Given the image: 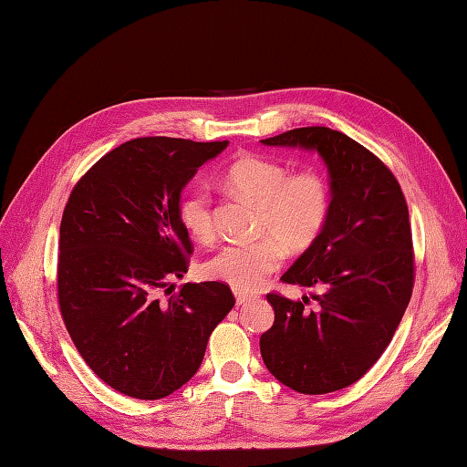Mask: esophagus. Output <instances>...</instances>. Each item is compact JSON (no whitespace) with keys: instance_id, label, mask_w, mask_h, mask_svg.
Instances as JSON below:
<instances>
[{"instance_id":"obj_1","label":"esophagus","mask_w":467,"mask_h":467,"mask_svg":"<svg viewBox=\"0 0 467 467\" xmlns=\"http://www.w3.org/2000/svg\"><path fill=\"white\" fill-rule=\"evenodd\" d=\"M253 300V296H249V294H244V292H235V302L242 306V304H247V302H251Z\"/></svg>"}]
</instances>
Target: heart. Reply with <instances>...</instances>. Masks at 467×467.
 <instances>
[{"mask_svg":"<svg viewBox=\"0 0 467 467\" xmlns=\"http://www.w3.org/2000/svg\"><path fill=\"white\" fill-rule=\"evenodd\" d=\"M228 187L259 206L255 244H232L206 263V275L237 292H255L285 259V249L302 253L317 244L327 228L333 192L327 177L316 169L290 173L276 160L245 155L225 173ZM179 216L196 242L216 235V214L210 191L191 189L179 204Z\"/></svg>","mask_w":467,"mask_h":467,"instance_id":"1","label":"heart"}]
</instances>
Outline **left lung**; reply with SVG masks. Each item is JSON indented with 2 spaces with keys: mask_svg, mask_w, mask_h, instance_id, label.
Masks as SVG:
<instances>
[{
  "mask_svg": "<svg viewBox=\"0 0 467 467\" xmlns=\"http://www.w3.org/2000/svg\"><path fill=\"white\" fill-rule=\"evenodd\" d=\"M266 146L316 150L331 175L327 228L282 275L312 294L316 307L266 294L273 327L261 357L290 389L319 395L348 388L378 362L411 300L415 253L403 191L389 167L347 134L306 126L261 140Z\"/></svg>",
  "mask_w": 467,
  "mask_h": 467,
  "instance_id": "8db88e82",
  "label": "left lung"
}]
</instances>
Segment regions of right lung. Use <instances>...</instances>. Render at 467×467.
<instances>
[{
  "mask_svg": "<svg viewBox=\"0 0 467 467\" xmlns=\"http://www.w3.org/2000/svg\"><path fill=\"white\" fill-rule=\"evenodd\" d=\"M223 142L134 138L103 155L69 194L60 223L58 304L66 329L107 386L161 400L196 374L230 314L223 282L181 285L192 242L181 191Z\"/></svg>",
  "mask_w": 467,
  "mask_h": 467,
  "instance_id": "obj_1",
  "label": "right lung"
}]
</instances>
